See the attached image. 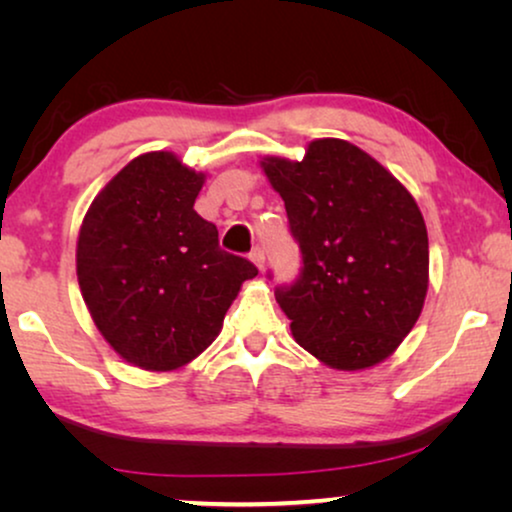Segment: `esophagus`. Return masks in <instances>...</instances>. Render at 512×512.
I'll return each instance as SVG.
<instances>
[{
	"mask_svg": "<svg viewBox=\"0 0 512 512\" xmlns=\"http://www.w3.org/2000/svg\"><path fill=\"white\" fill-rule=\"evenodd\" d=\"M249 258H251V263H254L258 270H263V265H265V254H263V249H258V247H256V249L251 251V254H249Z\"/></svg>",
	"mask_w": 512,
	"mask_h": 512,
	"instance_id": "esophagus-1",
	"label": "esophagus"
}]
</instances>
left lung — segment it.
Listing matches in <instances>:
<instances>
[{
	"mask_svg": "<svg viewBox=\"0 0 512 512\" xmlns=\"http://www.w3.org/2000/svg\"><path fill=\"white\" fill-rule=\"evenodd\" d=\"M303 270L275 298L291 333L333 370L389 359L422 314L429 235L415 198L373 156L345 139L307 144L303 160L265 156Z\"/></svg>",
	"mask_w": 512,
	"mask_h": 512,
	"instance_id": "8db88e82",
	"label": "left lung"
}]
</instances>
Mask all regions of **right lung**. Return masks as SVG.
Listing matches in <instances>:
<instances>
[{
    "instance_id": "1",
    "label": "right lung",
    "mask_w": 512,
    "mask_h": 512,
    "mask_svg": "<svg viewBox=\"0 0 512 512\" xmlns=\"http://www.w3.org/2000/svg\"><path fill=\"white\" fill-rule=\"evenodd\" d=\"M205 172L172 151L132 158L90 202L76 277L97 331L132 366L170 373L200 356L258 270L195 212Z\"/></svg>"
}]
</instances>
